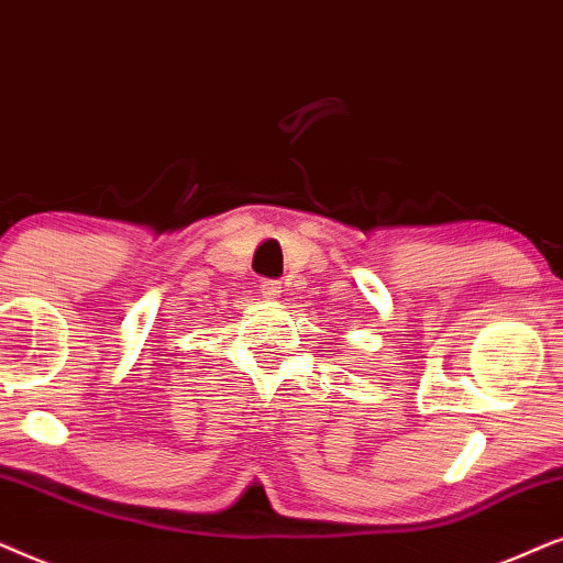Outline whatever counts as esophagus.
Segmentation results:
<instances>
[{
  "instance_id": "obj_1",
  "label": "esophagus",
  "mask_w": 563,
  "mask_h": 563,
  "mask_svg": "<svg viewBox=\"0 0 563 563\" xmlns=\"http://www.w3.org/2000/svg\"><path fill=\"white\" fill-rule=\"evenodd\" d=\"M260 290H262V296L267 298V301H277V298H280V294H283L280 283H277V280H265L260 286Z\"/></svg>"
}]
</instances>
